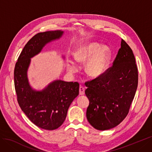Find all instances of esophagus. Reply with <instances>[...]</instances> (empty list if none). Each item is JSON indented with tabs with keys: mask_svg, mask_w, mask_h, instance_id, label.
<instances>
[{
	"mask_svg": "<svg viewBox=\"0 0 152 152\" xmlns=\"http://www.w3.org/2000/svg\"><path fill=\"white\" fill-rule=\"evenodd\" d=\"M85 88L83 86H80V89H79V91H80V95H84L85 94Z\"/></svg>",
	"mask_w": 152,
	"mask_h": 152,
	"instance_id": "1",
	"label": "esophagus"
}]
</instances>
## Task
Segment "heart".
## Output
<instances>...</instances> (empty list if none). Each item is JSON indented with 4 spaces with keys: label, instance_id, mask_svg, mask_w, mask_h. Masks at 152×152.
Returning <instances> with one entry per match:
<instances>
[{
    "label": "heart",
    "instance_id": "1",
    "mask_svg": "<svg viewBox=\"0 0 152 152\" xmlns=\"http://www.w3.org/2000/svg\"><path fill=\"white\" fill-rule=\"evenodd\" d=\"M100 44L96 42H88L77 49L75 59L79 64L86 63L85 71L91 77L96 78L102 76L107 69L110 59L111 50L107 46L101 48ZM69 71L75 72L77 70L76 64L70 61L67 64Z\"/></svg>",
    "mask_w": 152,
    "mask_h": 152
}]
</instances>
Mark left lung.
Listing matches in <instances>:
<instances>
[{"label": "left lung", "instance_id": "left-lung-1", "mask_svg": "<svg viewBox=\"0 0 152 152\" xmlns=\"http://www.w3.org/2000/svg\"><path fill=\"white\" fill-rule=\"evenodd\" d=\"M135 58L128 44L121 39V48L113 66L100 77L86 82L85 94L89 104L88 122L98 130L113 128L127 116L138 86Z\"/></svg>", "mask_w": 152, "mask_h": 152}]
</instances>
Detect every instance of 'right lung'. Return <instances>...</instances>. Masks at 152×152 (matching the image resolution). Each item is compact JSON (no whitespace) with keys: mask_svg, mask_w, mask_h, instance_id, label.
<instances>
[{"mask_svg":"<svg viewBox=\"0 0 152 152\" xmlns=\"http://www.w3.org/2000/svg\"><path fill=\"white\" fill-rule=\"evenodd\" d=\"M62 31L39 32L26 44L14 68V85L22 111L35 125L48 130L64 123L72 101L79 94L77 82L55 80L41 91L34 89L27 77L31 58L40 53L46 44L63 36Z\"/></svg>","mask_w":152,"mask_h":152,"instance_id":"1","label":"right lung"}]
</instances>
